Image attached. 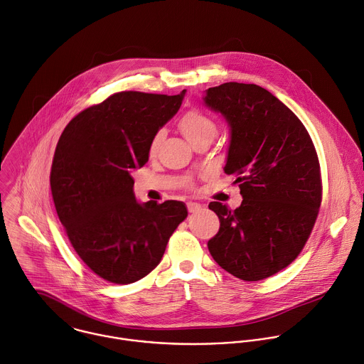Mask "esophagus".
Listing matches in <instances>:
<instances>
[{"label":"esophagus","mask_w":364,"mask_h":364,"mask_svg":"<svg viewBox=\"0 0 364 364\" xmlns=\"http://www.w3.org/2000/svg\"><path fill=\"white\" fill-rule=\"evenodd\" d=\"M187 208H188V211H190V213H194V211H197V210H200V208H201V204H198V203H193V201H188V203H187Z\"/></svg>","instance_id":"esophagus-1"}]
</instances>
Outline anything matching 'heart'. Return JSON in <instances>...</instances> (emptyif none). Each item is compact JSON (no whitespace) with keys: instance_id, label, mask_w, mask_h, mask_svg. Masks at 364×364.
I'll return each instance as SVG.
<instances>
[{"instance_id":"1","label":"heart","mask_w":364,"mask_h":364,"mask_svg":"<svg viewBox=\"0 0 364 364\" xmlns=\"http://www.w3.org/2000/svg\"><path fill=\"white\" fill-rule=\"evenodd\" d=\"M180 129L186 139L193 144L201 139H214L217 134V124L215 122L205 113L200 110H190L180 119ZM164 132L159 130L150 140L149 151L154 154L160 146Z\"/></svg>"}]
</instances>
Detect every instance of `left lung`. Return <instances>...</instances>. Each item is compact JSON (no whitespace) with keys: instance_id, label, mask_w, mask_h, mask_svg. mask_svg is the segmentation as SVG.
I'll return each mask as SVG.
<instances>
[{"instance_id":"8db88e82","label":"left lung","mask_w":364,"mask_h":364,"mask_svg":"<svg viewBox=\"0 0 364 364\" xmlns=\"http://www.w3.org/2000/svg\"><path fill=\"white\" fill-rule=\"evenodd\" d=\"M203 100L230 127L224 171L237 176L242 196L235 210L210 203L220 230L208 251L231 275L265 279L299 255L315 225L322 200L316 150L296 114L258 85L223 83Z\"/></svg>"}]
</instances>
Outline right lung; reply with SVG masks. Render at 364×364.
<instances>
[{"label":"right lung","mask_w":364,"mask_h":364,"mask_svg":"<svg viewBox=\"0 0 364 364\" xmlns=\"http://www.w3.org/2000/svg\"><path fill=\"white\" fill-rule=\"evenodd\" d=\"M184 95L114 93L75 116L59 137L50 168L55 208L77 255L105 281L126 285L150 274L187 217L183 201L139 203L132 177Z\"/></svg>","instance_id":"1"}]
</instances>
